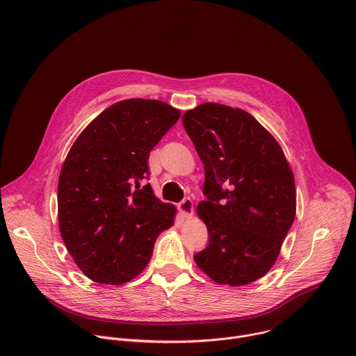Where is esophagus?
Masks as SVG:
<instances>
[{"mask_svg":"<svg viewBox=\"0 0 356 356\" xmlns=\"http://www.w3.org/2000/svg\"><path fill=\"white\" fill-rule=\"evenodd\" d=\"M177 209H179V211H180V214L183 216V217H186V218H188V217H191V214H193V201L187 197V198H184L180 204L177 206Z\"/></svg>","mask_w":356,"mask_h":356,"instance_id":"esophagus-1","label":"esophagus"}]
</instances>
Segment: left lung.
I'll return each instance as SVG.
<instances>
[{"label": "left lung", "mask_w": 356, "mask_h": 356, "mask_svg": "<svg viewBox=\"0 0 356 356\" xmlns=\"http://www.w3.org/2000/svg\"><path fill=\"white\" fill-rule=\"evenodd\" d=\"M183 127L204 163L197 214L210 241L194 255L216 283L243 286L275 265L296 217V186L277 140L250 114L204 103L183 115Z\"/></svg>", "instance_id": "1"}]
</instances>
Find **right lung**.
<instances>
[{
    "label": "right lung",
    "mask_w": 356,
    "mask_h": 356,
    "mask_svg": "<svg viewBox=\"0 0 356 356\" xmlns=\"http://www.w3.org/2000/svg\"><path fill=\"white\" fill-rule=\"evenodd\" d=\"M180 111L158 99L113 104L77 136L62 166L58 217L63 242L80 270L101 284H124L149 264L176 207L147 179L150 150Z\"/></svg>",
    "instance_id": "1"
}]
</instances>
